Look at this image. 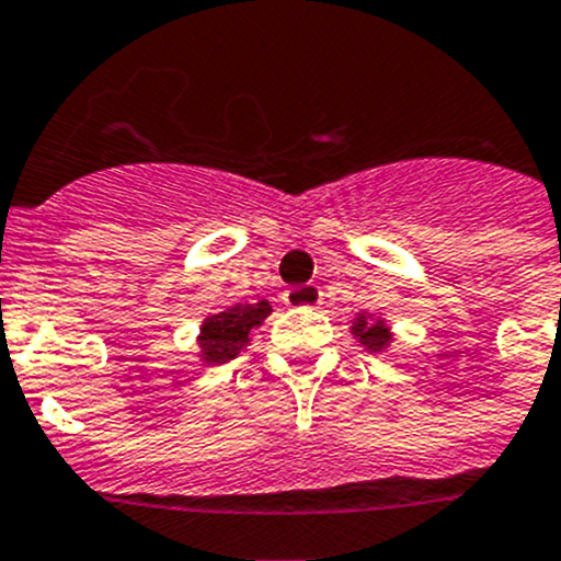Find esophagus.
<instances>
[{
  "mask_svg": "<svg viewBox=\"0 0 561 561\" xmlns=\"http://www.w3.org/2000/svg\"><path fill=\"white\" fill-rule=\"evenodd\" d=\"M319 301H321V287L316 285H299L285 290L287 308H316Z\"/></svg>",
  "mask_w": 561,
  "mask_h": 561,
  "instance_id": "34e87169",
  "label": "esophagus"
}]
</instances>
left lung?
<instances>
[{"mask_svg": "<svg viewBox=\"0 0 561 561\" xmlns=\"http://www.w3.org/2000/svg\"><path fill=\"white\" fill-rule=\"evenodd\" d=\"M350 333H353L355 339H358V344H362L364 350H369V353H383V350L392 344V333H389L387 321H383L381 316L358 313L353 319Z\"/></svg>", "mask_w": 561, "mask_h": 561, "instance_id": "left-lung-1", "label": "left lung"}]
</instances>
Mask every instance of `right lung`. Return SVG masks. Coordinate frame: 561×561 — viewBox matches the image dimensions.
I'll use <instances>...</instances> for the list:
<instances>
[{
  "label": "right lung",
  "instance_id": "add662e5",
  "mask_svg": "<svg viewBox=\"0 0 561 561\" xmlns=\"http://www.w3.org/2000/svg\"><path fill=\"white\" fill-rule=\"evenodd\" d=\"M267 316H271L267 299H260L256 305H233L220 313L206 316L197 335L199 362L206 367L233 362L251 344V330L260 328Z\"/></svg>",
  "mask_w": 561,
  "mask_h": 561
}]
</instances>
